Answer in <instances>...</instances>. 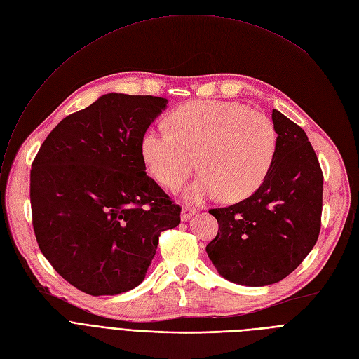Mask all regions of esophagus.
<instances>
[{
  "label": "esophagus",
  "mask_w": 359,
  "mask_h": 359,
  "mask_svg": "<svg viewBox=\"0 0 359 359\" xmlns=\"http://www.w3.org/2000/svg\"><path fill=\"white\" fill-rule=\"evenodd\" d=\"M197 212H198V210H197V209H193V208H184V209L181 210V220H182V222H187L191 216H194Z\"/></svg>",
  "instance_id": "esophagus-1"
}]
</instances>
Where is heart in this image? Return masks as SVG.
Returning a JSON list of instances; mask_svg holds the SVG:
<instances>
[{
	"instance_id": "obj_1",
	"label": "heart",
	"mask_w": 359,
	"mask_h": 359,
	"mask_svg": "<svg viewBox=\"0 0 359 359\" xmlns=\"http://www.w3.org/2000/svg\"><path fill=\"white\" fill-rule=\"evenodd\" d=\"M166 127L143 134L142 156L150 174L169 190L180 189L198 161L203 172L182 194L189 203L222 194L228 201L250 197L276 158L275 126L240 102H190L168 116Z\"/></svg>"
}]
</instances>
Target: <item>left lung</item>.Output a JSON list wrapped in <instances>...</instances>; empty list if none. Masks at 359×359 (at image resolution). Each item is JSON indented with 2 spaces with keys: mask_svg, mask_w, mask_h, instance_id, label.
Wrapping results in <instances>:
<instances>
[{
  "mask_svg": "<svg viewBox=\"0 0 359 359\" xmlns=\"http://www.w3.org/2000/svg\"><path fill=\"white\" fill-rule=\"evenodd\" d=\"M276 158L248 198L209 210L219 224L206 251L222 278L245 286L285 279L317 243L321 226L323 172L305 131L278 109Z\"/></svg>",
  "mask_w": 359,
  "mask_h": 359,
  "instance_id": "left-lung-1",
  "label": "left lung"
}]
</instances>
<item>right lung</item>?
Returning <instances> with one entry per match:
<instances>
[{
  "label": "right lung",
  "mask_w": 359,
  "mask_h": 359,
  "mask_svg": "<svg viewBox=\"0 0 359 359\" xmlns=\"http://www.w3.org/2000/svg\"><path fill=\"white\" fill-rule=\"evenodd\" d=\"M158 96L107 93L65 116L30 170L33 229L45 259L89 295L139 286L181 208L146 175L140 143L166 109Z\"/></svg>",
  "instance_id": "add662e5"
}]
</instances>
